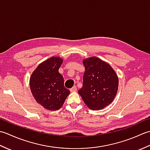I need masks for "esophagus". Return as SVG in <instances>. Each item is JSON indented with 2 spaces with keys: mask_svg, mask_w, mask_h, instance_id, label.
<instances>
[{
  "mask_svg": "<svg viewBox=\"0 0 150 150\" xmlns=\"http://www.w3.org/2000/svg\"><path fill=\"white\" fill-rule=\"evenodd\" d=\"M77 91V87L76 86H73L71 89H70V91L71 92H75Z\"/></svg>",
  "mask_w": 150,
  "mask_h": 150,
  "instance_id": "34e87169",
  "label": "esophagus"
}]
</instances>
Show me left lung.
<instances>
[{
  "instance_id": "8db88e82",
  "label": "left lung",
  "mask_w": 150,
  "mask_h": 150,
  "mask_svg": "<svg viewBox=\"0 0 150 150\" xmlns=\"http://www.w3.org/2000/svg\"><path fill=\"white\" fill-rule=\"evenodd\" d=\"M83 64V85L79 93L91 110L103 109L116 96L119 86L117 75L110 64L96 57L84 59Z\"/></svg>"
}]
</instances>
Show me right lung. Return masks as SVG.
I'll list each match as a JSON object with an SVG mask.
<instances>
[{"instance_id": "obj_1", "label": "right lung", "mask_w": 150, "mask_h": 150, "mask_svg": "<svg viewBox=\"0 0 150 150\" xmlns=\"http://www.w3.org/2000/svg\"><path fill=\"white\" fill-rule=\"evenodd\" d=\"M62 61L60 57H50L40 63L30 77V86L33 97L48 110H59L70 93L59 72Z\"/></svg>"}]
</instances>
